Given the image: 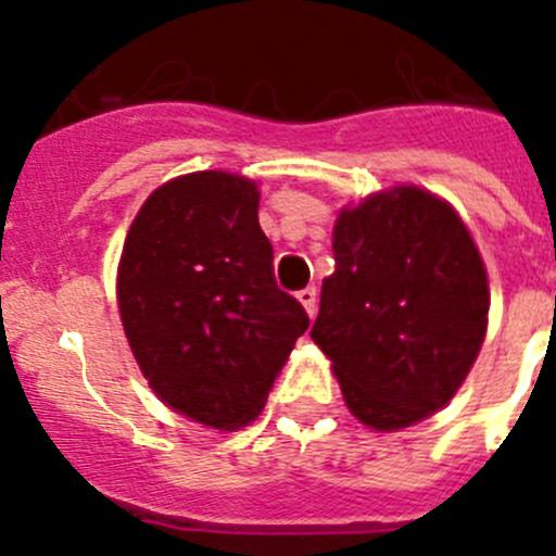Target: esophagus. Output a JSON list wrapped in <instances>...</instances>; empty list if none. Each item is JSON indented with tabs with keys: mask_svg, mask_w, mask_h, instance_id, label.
Segmentation results:
<instances>
[{
	"mask_svg": "<svg viewBox=\"0 0 556 556\" xmlns=\"http://www.w3.org/2000/svg\"><path fill=\"white\" fill-rule=\"evenodd\" d=\"M296 299H299V302H302V305H305L307 316H313V313H316L318 293H316V288H313V285H307V288H302V291L296 293Z\"/></svg>",
	"mask_w": 556,
	"mask_h": 556,
	"instance_id": "obj_1",
	"label": "esophagus"
}]
</instances>
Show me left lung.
I'll use <instances>...</instances> for the list:
<instances>
[{"instance_id": "left-lung-1", "label": "left lung", "mask_w": 556, "mask_h": 556, "mask_svg": "<svg viewBox=\"0 0 556 556\" xmlns=\"http://www.w3.org/2000/svg\"><path fill=\"white\" fill-rule=\"evenodd\" d=\"M332 254L311 338L350 412L378 431L439 412L486 332L490 288L467 226L431 192L397 187L338 215Z\"/></svg>"}]
</instances>
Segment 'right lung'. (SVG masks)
<instances>
[{
	"label": "right lung",
	"mask_w": 556,
	"mask_h": 556,
	"mask_svg": "<svg viewBox=\"0 0 556 556\" xmlns=\"http://www.w3.org/2000/svg\"><path fill=\"white\" fill-rule=\"evenodd\" d=\"M254 181L220 170L151 192L125 238L117 302L153 392L220 431L254 419L311 318L277 288Z\"/></svg>",
	"instance_id": "1"
}]
</instances>
